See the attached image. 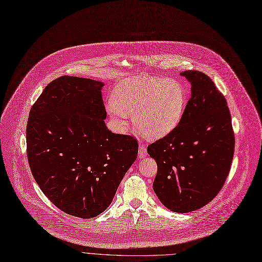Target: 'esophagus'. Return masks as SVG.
<instances>
[{
  "label": "esophagus",
  "mask_w": 262,
  "mask_h": 262,
  "mask_svg": "<svg viewBox=\"0 0 262 262\" xmlns=\"http://www.w3.org/2000/svg\"><path fill=\"white\" fill-rule=\"evenodd\" d=\"M138 156L139 157H146L147 156L146 146L142 143H139V146H138Z\"/></svg>",
  "instance_id": "34e87169"
}]
</instances>
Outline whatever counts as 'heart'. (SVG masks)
Listing matches in <instances>:
<instances>
[{
    "label": "heart",
    "mask_w": 262,
    "mask_h": 262,
    "mask_svg": "<svg viewBox=\"0 0 262 262\" xmlns=\"http://www.w3.org/2000/svg\"><path fill=\"white\" fill-rule=\"evenodd\" d=\"M187 105L184 85L176 79L140 75L126 78L106 103L110 117L122 128L133 115L136 129L149 139L170 134L182 120Z\"/></svg>",
    "instance_id": "heart-1"
}]
</instances>
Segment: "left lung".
<instances>
[{
	"label": "left lung",
	"instance_id": "obj_1",
	"mask_svg": "<svg viewBox=\"0 0 262 262\" xmlns=\"http://www.w3.org/2000/svg\"><path fill=\"white\" fill-rule=\"evenodd\" d=\"M191 98L179 125L148 147L157 164L153 190L167 209L188 213L203 208L223 188L231 169L235 138L227 100L205 73H180Z\"/></svg>",
	"mask_w": 262,
	"mask_h": 262
}]
</instances>
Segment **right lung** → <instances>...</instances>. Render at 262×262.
<instances>
[{"label":"right lung","instance_id":"add662e5","mask_svg":"<svg viewBox=\"0 0 262 262\" xmlns=\"http://www.w3.org/2000/svg\"><path fill=\"white\" fill-rule=\"evenodd\" d=\"M100 80L63 75L32 106L27 157L36 184L63 212L93 218L112 203L135 162L137 140L112 133Z\"/></svg>","mask_w":262,"mask_h":262}]
</instances>
